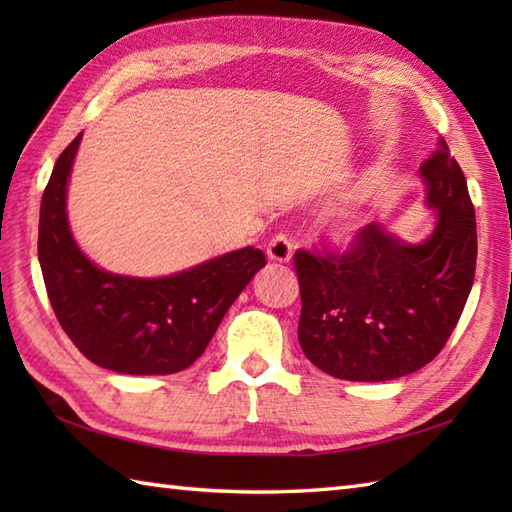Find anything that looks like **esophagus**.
<instances>
[{"label": "esophagus", "mask_w": 512, "mask_h": 512, "mask_svg": "<svg viewBox=\"0 0 512 512\" xmlns=\"http://www.w3.org/2000/svg\"><path fill=\"white\" fill-rule=\"evenodd\" d=\"M266 255L270 262H277V264H288L292 259V239L284 233L275 235L270 239V244L266 248Z\"/></svg>", "instance_id": "obj_1"}]
</instances>
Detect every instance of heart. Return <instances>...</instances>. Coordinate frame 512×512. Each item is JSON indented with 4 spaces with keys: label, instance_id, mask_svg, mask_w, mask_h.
<instances>
[{
    "label": "heart",
    "instance_id": "1",
    "mask_svg": "<svg viewBox=\"0 0 512 512\" xmlns=\"http://www.w3.org/2000/svg\"><path fill=\"white\" fill-rule=\"evenodd\" d=\"M325 231H328V237L339 248H352L356 244V235H358V226L352 220L350 215H334L332 220L325 224Z\"/></svg>",
    "mask_w": 512,
    "mask_h": 512
}]
</instances>
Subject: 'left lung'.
<instances>
[{
  "label": "left lung",
  "mask_w": 512,
  "mask_h": 512,
  "mask_svg": "<svg viewBox=\"0 0 512 512\" xmlns=\"http://www.w3.org/2000/svg\"><path fill=\"white\" fill-rule=\"evenodd\" d=\"M440 145L420 169L424 206L436 213L427 237L407 242L374 222L343 257L297 250L299 345L321 372L356 383L413 374L458 325L475 279V209L460 165Z\"/></svg>",
  "instance_id": "obj_1"
}]
</instances>
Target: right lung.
Wrapping results in <instances>:
<instances>
[{"mask_svg": "<svg viewBox=\"0 0 512 512\" xmlns=\"http://www.w3.org/2000/svg\"><path fill=\"white\" fill-rule=\"evenodd\" d=\"M81 138L63 149L41 198L39 264L52 310L94 365L134 376L176 374L204 354L266 257L246 246L165 277L96 266L76 244L68 220V184Z\"/></svg>", "mask_w": 512, "mask_h": 512, "instance_id": "right-lung-1", "label": "right lung"}]
</instances>
